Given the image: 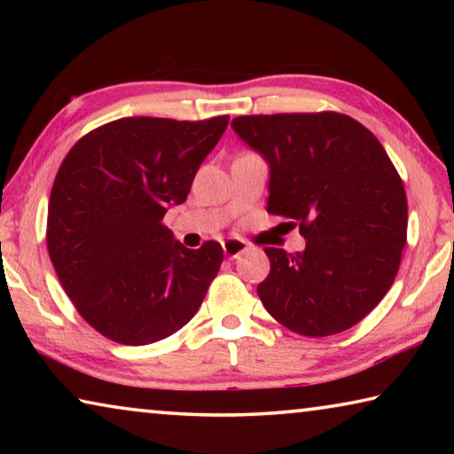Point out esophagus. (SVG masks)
Returning <instances> with one entry per match:
<instances>
[{
  "label": "esophagus",
  "instance_id": "esophagus-1",
  "mask_svg": "<svg viewBox=\"0 0 454 454\" xmlns=\"http://www.w3.org/2000/svg\"><path fill=\"white\" fill-rule=\"evenodd\" d=\"M222 248H224V254L228 258H238L242 252L248 250V242L242 240V238H228V240L222 242Z\"/></svg>",
  "mask_w": 454,
  "mask_h": 454
}]
</instances>
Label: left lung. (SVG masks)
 Segmentation results:
<instances>
[{
  "instance_id": "1",
  "label": "left lung",
  "mask_w": 454,
  "mask_h": 454,
  "mask_svg": "<svg viewBox=\"0 0 454 454\" xmlns=\"http://www.w3.org/2000/svg\"><path fill=\"white\" fill-rule=\"evenodd\" d=\"M232 128L270 166L268 214L296 220L306 240L296 254L264 248V309L302 336L355 326L393 286L406 244L409 206L388 153L338 112L240 116Z\"/></svg>"
}]
</instances>
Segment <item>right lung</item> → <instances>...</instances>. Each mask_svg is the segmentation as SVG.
Here are the masks:
<instances>
[{
  "label": "right lung",
  "mask_w": 454,
  "mask_h": 454,
  "mask_svg": "<svg viewBox=\"0 0 454 454\" xmlns=\"http://www.w3.org/2000/svg\"><path fill=\"white\" fill-rule=\"evenodd\" d=\"M230 116L121 118L80 137L48 206V252L75 310L114 342L144 347L190 322L218 274L222 246L190 250L162 224Z\"/></svg>",
  "instance_id": "1"
}]
</instances>
